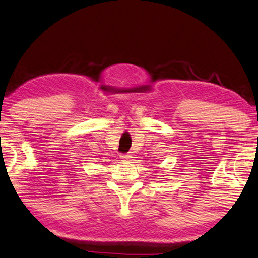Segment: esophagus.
Masks as SVG:
<instances>
[{"label": "esophagus", "instance_id": "34e87169", "mask_svg": "<svg viewBox=\"0 0 258 258\" xmlns=\"http://www.w3.org/2000/svg\"><path fill=\"white\" fill-rule=\"evenodd\" d=\"M120 157H121V158H122L123 160H126V159L132 158V156H130V155H128V154H123V155H121Z\"/></svg>", "mask_w": 258, "mask_h": 258}]
</instances>
